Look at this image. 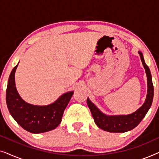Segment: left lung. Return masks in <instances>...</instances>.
I'll return each mask as SVG.
<instances>
[{
	"instance_id": "left-lung-1",
	"label": "left lung",
	"mask_w": 159,
	"mask_h": 159,
	"mask_svg": "<svg viewBox=\"0 0 159 159\" xmlns=\"http://www.w3.org/2000/svg\"><path fill=\"white\" fill-rule=\"evenodd\" d=\"M140 54L143 65L145 69L148 80V94L144 104L135 112L129 115L120 116H106L98 109V108L91 102L89 98L87 99V103L90 108L91 114L98 127L105 131L110 132H125L132 130L138 126L142 119L144 118L149 108H151L153 98V85L152 77L148 66L145 64L143 53Z\"/></svg>"
}]
</instances>
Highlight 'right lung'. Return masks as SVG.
Segmentation results:
<instances>
[{
    "label": "right lung",
    "mask_w": 159,
    "mask_h": 159,
    "mask_svg": "<svg viewBox=\"0 0 159 159\" xmlns=\"http://www.w3.org/2000/svg\"><path fill=\"white\" fill-rule=\"evenodd\" d=\"M12 69L6 89V103L11 115L23 129L31 133H42L57 127L61 121L65 108L74 92L66 93L53 103L48 106H34L21 99L15 86V71Z\"/></svg>",
    "instance_id": "right-lung-1"
}]
</instances>
